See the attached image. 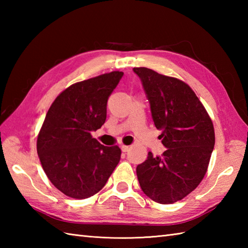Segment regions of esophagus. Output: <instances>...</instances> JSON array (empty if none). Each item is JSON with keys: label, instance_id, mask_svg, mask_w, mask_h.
Segmentation results:
<instances>
[{"label": "esophagus", "instance_id": "esophagus-1", "mask_svg": "<svg viewBox=\"0 0 248 248\" xmlns=\"http://www.w3.org/2000/svg\"><path fill=\"white\" fill-rule=\"evenodd\" d=\"M129 149H130L129 146H125V145L121 146V151H123V152H128Z\"/></svg>", "mask_w": 248, "mask_h": 248}]
</instances>
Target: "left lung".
<instances>
[{
	"label": "left lung",
	"mask_w": 248,
	"mask_h": 248,
	"mask_svg": "<svg viewBox=\"0 0 248 248\" xmlns=\"http://www.w3.org/2000/svg\"><path fill=\"white\" fill-rule=\"evenodd\" d=\"M133 70L143 82L152 119L166 147L161 156L149 152L136 175L150 199L173 203L193 192L208 170L215 143L213 123L186 83L149 68Z\"/></svg>",
	"instance_id": "8db88e82"
}]
</instances>
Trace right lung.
Returning a JSON list of instances; mask_svg holds the SVG:
<instances>
[{"label":"right lung","instance_id":"right-lung-1","mask_svg":"<svg viewBox=\"0 0 248 248\" xmlns=\"http://www.w3.org/2000/svg\"><path fill=\"white\" fill-rule=\"evenodd\" d=\"M123 76L112 71L72 84L46 115L37 154L51 183L68 197L85 199L97 194L119 163V147L101 145L92 131L105 123L108 99Z\"/></svg>","mask_w":248,"mask_h":248}]
</instances>
